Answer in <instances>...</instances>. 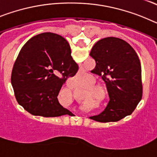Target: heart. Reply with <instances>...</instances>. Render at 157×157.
<instances>
[{
	"instance_id": "b5f03b06",
	"label": "heart",
	"mask_w": 157,
	"mask_h": 157,
	"mask_svg": "<svg viewBox=\"0 0 157 157\" xmlns=\"http://www.w3.org/2000/svg\"><path fill=\"white\" fill-rule=\"evenodd\" d=\"M95 79L91 75H88L86 78V85H91L94 82ZM93 91H91V98H94V100H100V99H105L106 96L108 95V90L106 86L103 84H100V83H96L94 85H91L90 86Z\"/></svg>"
}]
</instances>
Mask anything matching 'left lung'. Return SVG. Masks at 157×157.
Returning a JSON list of instances; mask_svg holds the SVG:
<instances>
[{
  "mask_svg": "<svg viewBox=\"0 0 157 157\" xmlns=\"http://www.w3.org/2000/svg\"><path fill=\"white\" fill-rule=\"evenodd\" d=\"M90 55L96 61L91 72L101 76L110 98L105 111L90 118L108 123L131 114L142 98L141 67L135 50L124 40L109 37L96 43Z\"/></svg>",
  "mask_w": 157,
  "mask_h": 157,
  "instance_id": "8db88e82",
  "label": "left lung"
}]
</instances>
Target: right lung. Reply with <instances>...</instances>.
<instances>
[{"label": "right lung", "instance_id": "right-lung-1", "mask_svg": "<svg viewBox=\"0 0 157 157\" xmlns=\"http://www.w3.org/2000/svg\"><path fill=\"white\" fill-rule=\"evenodd\" d=\"M71 53L68 42L56 34L45 32L28 40L16 58L11 77L19 105L34 116L67 114L57 96L66 80L78 70Z\"/></svg>", "mask_w": 157, "mask_h": 157}]
</instances>
